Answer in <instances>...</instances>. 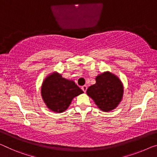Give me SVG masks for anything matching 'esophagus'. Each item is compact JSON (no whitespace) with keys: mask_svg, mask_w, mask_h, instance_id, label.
Returning a JSON list of instances; mask_svg holds the SVG:
<instances>
[{"mask_svg":"<svg viewBox=\"0 0 157 157\" xmlns=\"http://www.w3.org/2000/svg\"><path fill=\"white\" fill-rule=\"evenodd\" d=\"M81 89H82V90H83V91L84 93H86V90H87V86H82Z\"/></svg>","mask_w":157,"mask_h":157,"instance_id":"1","label":"esophagus"}]
</instances>
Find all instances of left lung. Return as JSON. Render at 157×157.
<instances>
[{
  "label": "left lung",
  "mask_w": 157,
  "mask_h": 157,
  "mask_svg": "<svg viewBox=\"0 0 157 157\" xmlns=\"http://www.w3.org/2000/svg\"><path fill=\"white\" fill-rule=\"evenodd\" d=\"M95 81V84L87 89V95L93 99L99 109L103 112L114 109L123 97L124 86L121 81L109 71L98 75Z\"/></svg>",
  "instance_id": "1"
}]
</instances>
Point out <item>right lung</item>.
I'll list each match as a JSON object with an SVG mask.
<instances>
[{
	"label": "right lung",
	"mask_w": 157,
	"mask_h": 157,
	"mask_svg": "<svg viewBox=\"0 0 157 157\" xmlns=\"http://www.w3.org/2000/svg\"><path fill=\"white\" fill-rule=\"evenodd\" d=\"M83 93L73 81L67 80L57 72L48 76L41 86V95L45 104L48 109L57 113L64 112L73 98Z\"/></svg>",
	"instance_id": "add662e5"
}]
</instances>
